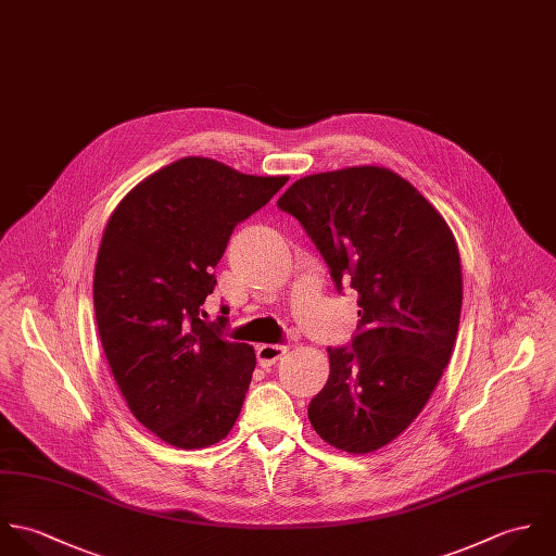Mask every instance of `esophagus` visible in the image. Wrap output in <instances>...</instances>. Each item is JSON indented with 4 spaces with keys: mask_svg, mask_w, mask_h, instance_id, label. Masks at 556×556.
<instances>
[{
    "mask_svg": "<svg viewBox=\"0 0 556 556\" xmlns=\"http://www.w3.org/2000/svg\"><path fill=\"white\" fill-rule=\"evenodd\" d=\"M288 352V348L286 345H279V343H262V345H257V363L262 365V367H273L283 354Z\"/></svg>",
    "mask_w": 556,
    "mask_h": 556,
    "instance_id": "esophagus-1",
    "label": "esophagus"
}]
</instances>
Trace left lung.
Listing matches in <instances>:
<instances>
[{
    "label": "left lung",
    "instance_id": "obj_1",
    "mask_svg": "<svg viewBox=\"0 0 556 556\" xmlns=\"http://www.w3.org/2000/svg\"><path fill=\"white\" fill-rule=\"evenodd\" d=\"M277 206L314 240L334 288L358 292V333L352 350L329 348L309 421L334 448L371 453L419 417L448 365L462 312L457 242L408 180L378 165L305 176Z\"/></svg>",
    "mask_w": 556,
    "mask_h": 556
}]
</instances>
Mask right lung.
Wrapping results in <instances>:
<instances>
[{
	"label": "right lung",
	"instance_id": "obj_1",
	"mask_svg": "<svg viewBox=\"0 0 556 556\" xmlns=\"http://www.w3.org/2000/svg\"><path fill=\"white\" fill-rule=\"evenodd\" d=\"M288 182L185 156L130 189L103 231L94 312L113 378L135 419L178 448L223 441L255 369L253 345L202 320L233 227Z\"/></svg>",
	"mask_w": 556,
	"mask_h": 556
}]
</instances>
